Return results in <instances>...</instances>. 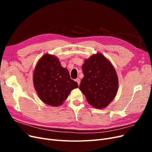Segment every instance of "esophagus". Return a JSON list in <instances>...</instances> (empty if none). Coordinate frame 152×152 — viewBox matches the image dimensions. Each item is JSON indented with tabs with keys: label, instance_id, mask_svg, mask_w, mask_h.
I'll use <instances>...</instances> for the list:
<instances>
[{
	"label": "esophagus",
	"instance_id": "esophagus-1",
	"mask_svg": "<svg viewBox=\"0 0 152 152\" xmlns=\"http://www.w3.org/2000/svg\"><path fill=\"white\" fill-rule=\"evenodd\" d=\"M75 81L77 82V84H78V85H80V79L79 78H77V79H75Z\"/></svg>",
	"mask_w": 152,
	"mask_h": 152
}]
</instances>
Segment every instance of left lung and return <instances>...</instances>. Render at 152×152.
<instances>
[{
    "mask_svg": "<svg viewBox=\"0 0 152 152\" xmlns=\"http://www.w3.org/2000/svg\"><path fill=\"white\" fill-rule=\"evenodd\" d=\"M82 69L84 77L79 89L87 102L97 109L107 107L118 91V77L112 64L98 53L85 59Z\"/></svg>",
    "mask_w": 152,
    "mask_h": 152,
    "instance_id": "1",
    "label": "left lung"
}]
</instances>
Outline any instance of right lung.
<instances>
[{
    "label": "right lung",
    "mask_w": 152,
    "mask_h": 152,
    "mask_svg": "<svg viewBox=\"0 0 152 152\" xmlns=\"http://www.w3.org/2000/svg\"><path fill=\"white\" fill-rule=\"evenodd\" d=\"M33 82L41 101L52 107L61 105L71 91L79 87L58 58L49 54L43 55L37 63Z\"/></svg>",
    "instance_id": "1"
}]
</instances>
